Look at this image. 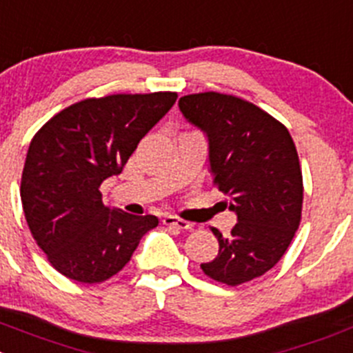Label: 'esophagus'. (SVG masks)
I'll return each mask as SVG.
<instances>
[{"mask_svg": "<svg viewBox=\"0 0 353 353\" xmlns=\"http://www.w3.org/2000/svg\"><path fill=\"white\" fill-rule=\"evenodd\" d=\"M163 225L172 226V228H177V230H192L193 228V223L184 221V219H181V217H177V216H172V214H167V216H163Z\"/></svg>", "mask_w": 353, "mask_h": 353, "instance_id": "obj_1", "label": "esophagus"}]
</instances>
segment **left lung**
<instances>
[{"mask_svg": "<svg viewBox=\"0 0 353 353\" xmlns=\"http://www.w3.org/2000/svg\"><path fill=\"white\" fill-rule=\"evenodd\" d=\"M179 110L209 137L212 183L239 219L228 236L212 228L219 252L200 268L232 288L254 281L281 261L301 221L303 176L291 134L236 95H184Z\"/></svg>", "mask_w": 353, "mask_h": 353, "instance_id": "8db88e82", "label": "left lung"}]
</instances>
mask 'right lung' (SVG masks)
I'll list each match as a JSON object with an SVG mask.
<instances>
[{"instance_id": "1", "label": "right lung", "mask_w": 353, "mask_h": 353, "mask_svg": "<svg viewBox=\"0 0 353 353\" xmlns=\"http://www.w3.org/2000/svg\"><path fill=\"white\" fill-rule=\"evenodd\" d=\"M176 99V92L85 99L36 132L22 170V209L32 239L59 273L81 284L108 281L158 226L150 214L106 207L99 188L121 172Z\"/></svg>"}]
</instances>
